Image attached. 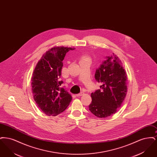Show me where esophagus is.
I'll list each match as a JSON object with an SVG mask.
<instances>
[{
  "label": "esophagus",
  "instance_id": "esophagus-1",
  "mask_svg": "<svg viewBox=\"0 0 157 157\" xmlns=\"http://www.w3.org/2000/svg\"><path fill=\"white\" fill-rule=\"evenodd\" d=\"M83 95V92H81V93H79V94H76V97H81Z\"/></svg>",
  "mask_w": 157,
  "mask_h": 157
}]
</instances>
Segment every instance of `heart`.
I'll return each instance as SVG.
<instances>
[{
    "label": "heart",
    "mask_w": 157,
    "mask_h": 157,
    "mask_svg": "<svg viewBox=\"0 0 157 157\" xmlns=\"http://www.w3.org/2000/svg\"><path fill=\"white\" fill-rule=\"evenodd\" d=\"M88 59V58H84V59Z\"/></svg>",
    "instance_id": "1"
}]
</instances>
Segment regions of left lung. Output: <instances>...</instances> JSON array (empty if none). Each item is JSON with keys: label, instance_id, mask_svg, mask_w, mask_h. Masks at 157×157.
I'll list each match as a JSON object with an SVG mask.
<instances>
[{"label": "left lung", "instance_id": "obj_1", "mask_svg": "<svg viewBox=\"0 0 157 157\" xmlns=\"http://www.w3.org/2000/svg\"><path fill=\"white\" fill-rule=\"evenodd\" d=\"M95 78L101 86L90 95L89 109L95 116L105 118L116 113L126 97L127 74L121 60L113 53L96 70Z\"/></svg>", "mask_w": 157, "mask_h": 157}]
</instances>
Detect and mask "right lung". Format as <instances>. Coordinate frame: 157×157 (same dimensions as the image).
Returning <instances> with one entry per match:
<instances>
[{"label": "right lung", "mask_w": 157, "mask_h": 157, "mask_svg": "<svg viewBox=\"0 0 157 157\" xmlns=\"http://www.w3.org/2000/svg\"><path fill=\"white\" fill-rule=\"evenodd\" d=\"M74 48L53 47L46 51L37 62L32 77L34 100L42 111L48 116H56L64 111L72 97L60 88L62 61L66 53Z\"/></svg>", "instance_id": "right-lung-1"}]
</instances>
